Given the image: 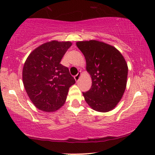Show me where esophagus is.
<instances>
[{"label": "esophagus", "instance_id": "34e87169", "mask_svg": "<svg viewBox=\"0 0 155 155\" xmlns=\"http://www.w3.org/2000/svg\"><path fill=\"white\" fill-rule=\"evenodd\" d=\"M81 75V71H80V72H78V73L75 76V77H74V78H75L76 81H78L79 80V78H80Z\"/></svg>", "mask_w": 155, "mask_h": 155}]
</instances>
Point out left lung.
<instances>
[{
    "instance_id": "1",
    "label": "left lung",
    "mask_w": 155,
    "mask_h": 155,
    "mask_svg": "<svg viewBox=\"0 0 155 155\" xmlns=\"http://www.w3.org/2000/svg\"><path fill=\"white\" fill-rule=\"evenodd\" d=\"M86 58V69L92 86L83 92L88 105L97 112H109L120 101L125 91L128 75L126 60L118 50L100 41L77 43Z\"/></svg>"
}]
</instances>
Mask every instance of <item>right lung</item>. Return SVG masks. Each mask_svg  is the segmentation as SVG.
I'll list each match as a JSON object with an SVG mask.
<instances>
[{
	"label": "right lung",
	"instance_id": "obj_1",
	"mask_svg": "<svg viewBox=\"0 0 155 155\" xmlns=\"http://www.w3.org/2000/svg\"><path fill=\"white\" fill-rule=\"evenodd\" d=\"M71 45L69 41L45 43L32 51L24 64V86L30 100L39 110H58L67 99L69 87L75 84L68 67L60 64Z\"/></svg>",
	"mask_w": 155,
	"mask_h": 155
}]
</instances>
